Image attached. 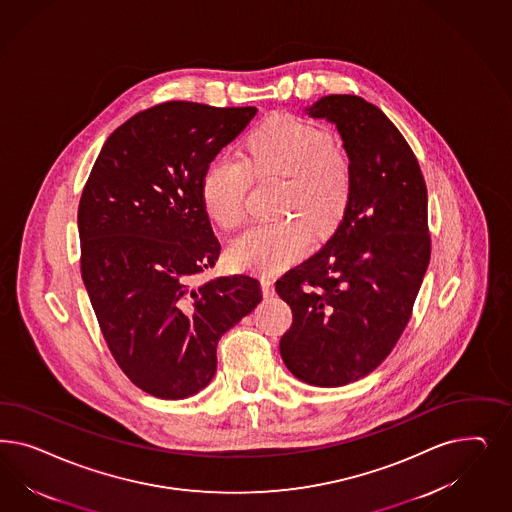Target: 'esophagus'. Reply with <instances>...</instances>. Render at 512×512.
I'll return each instance as SVG.
<instances>
[{"label":"esophagus","instance_id":"esophagus-1","mask_svg":"<svg viewBox=\"0 0 512 512\" xmlns=\"http://www.w3.org/2000/svg\"><path fill=\"white\" fill-rule=\"evenodd\" d=\"M260 282H262V294H264V297H271L275 294V286H273V281L269 277H262Z\"/></svg>","mask_w":512,"mask_h":512}]
</instances>
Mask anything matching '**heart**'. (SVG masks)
Listing matches in <instances>:
<instances>
[{
    "instance_id": "obj_1",
    "label": "heart",
    "mask_w": 512,
    "mask_h": 512,
    "mask_svg": "<svg viewBox=\"0 0 512 512\" xmlns=\"http://www.w3.org/2000/svg\"><path fill=\"white\" fill-rule=\"evenodd\" d=\"M248 171L284 179L277 213L281 218L254 224L228 248L237 267L273 273L297 262L311 245V230L328 233L337 226L350 198V164L330 135L297 116H271L247 143L245 164L233 156L216 158L201 182L205 211L231 230L245 216Z\"/></svg>"
}]
</instances>
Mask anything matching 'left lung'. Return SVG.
I'll list each match as a JSON object with an SVG mask.
<instances>
[{"label":"left lung","mask_w":512,"mask_h":512,"mask_svg":"<svg viewBox=\"0 0 512 512\" xmlns=\"http://www.w3.org/2000/svg\"><path fill=\"white\" fill-rule=\"evenodd\" d=\"M307 115L335 124L352 184L330 241L275 284L294 314L281 356L297 379L333 388L379 367L413 314L431 254L428 188L413 149L373 103L331 94Z\"/></svg>","instance_id":"obj_1"}]
</instances>
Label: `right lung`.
<instances>
[{
    "label": "right lung",
    "mask_w": 512,
    "mask_h": 512,
    "mask_svg": "<svg viewBox=\"0 0 512 512\" xmlns=\"http://www.w3.org/2000/svg\"><path fill=\"white\" fill-rule=\"evenodd\" d=\"M256 113L192 101L150 107L111 133L84 184V286L118 367L150 396L203 390L220 337L262 301L248 275L198 281L220 254L201 182Z\"/></svg>",
    "instance_id": "1"
}]
</instances>
